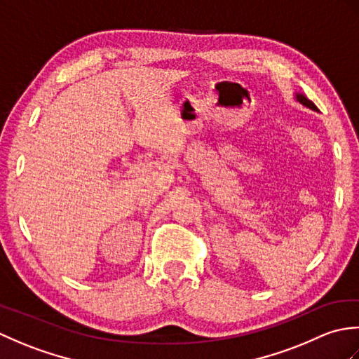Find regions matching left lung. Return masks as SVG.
<instances>
[{
	"instance_id": "1",
	"label": "left lung",
	"mask_w": 359,
	"mask_h": 359,
	"mask_svg": "<svg viewBox=\"0 0 359 359\" xmlns=\"http://www.w3.org/2000/svg\"><path fill=\"white\" fill-rule=\"evenodd\" d=\"M296 98H297V102L302 103L304 106H307V108L313 109V111H318V108L315 106V103L311 102V100H309V98H307L306 95H302V94H296Z\"/></svg>"
}]
</instances>
